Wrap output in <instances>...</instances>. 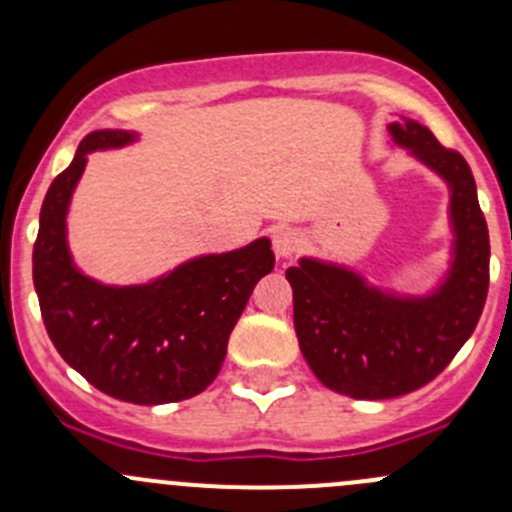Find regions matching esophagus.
Here are the masks:
<instances>
[{
	"instance_id": "esophagus-1",
	"label": "esophagus",
	"mask_w": 512,
	"mask_h": 512,
	"mask_svg": "<svg viewBox=\"0 0 512 512\" xmlns=\"http://www.w3.org/2000/svg\"><path fill=\"white\" fill-rule=\"evenodd\" d=\"M302 242V235L297 230H292V227H277L272 232V247H275V252L280 257H292L302 247Z\"/></svg>"
}]
</instances>
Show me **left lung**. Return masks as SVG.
I'll list each match as a JSON object with an SVG mask.
<instances>
[{
  "instance_id": "left-lung-1",
  "label": "left lung",
  "mask_w": 512,
  "mask_h": 512,
  "mask_svg": "<svg viewBox=\"0 0 512 512\" xmlns=\"http://www.w3.org/2000/svg\"><path fill=\"white\" fill-rule=\"evenodd\" d=\"M389 131L451 185L456 260L448 280L428 297L401 299L307 257L287 270L294 332L309 369L327 389L371 401L411 394L436 379L476 329L490 282L488 225L471 165L411 118Z\"/></svg>"
}]
</instances>
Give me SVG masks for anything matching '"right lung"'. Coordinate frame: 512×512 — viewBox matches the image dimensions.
<instances>
[{
	"label": "right lung",
	"mask_w": 512,
	"mask_h": 512,
	"mask_svg": "<svg viewBox=\"0 0 512 512\" xmlns=\"http://www.w3.org/2000/svg\"><path fill=\"white\" fill-rule=\"evenodd\" d=\"M136 141L128 131H94L46 190L32 272L41 317L89 384L128 404L183 401L213 384L227 339L260 277L275 267L267 237L225 255L190 260L151 285L106 287L81 275L66 247V210L86 153Z\"/></svg>",
	"instance_id": "obj_1"
}]
</instances>
